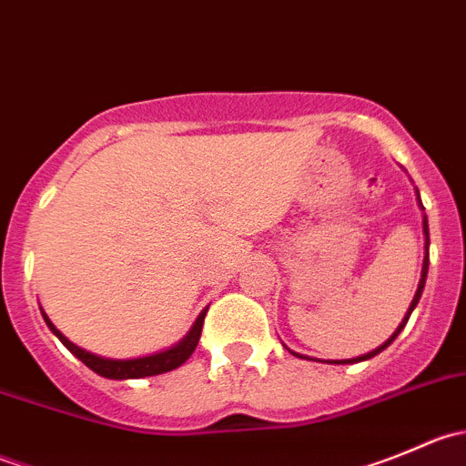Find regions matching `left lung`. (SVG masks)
<instances>
[{
	"mask_svg": "<svg viewBox=\"0 0 466 466\" xmlns=\"http://www.w3.org/2000/svg\"><path fill=\"white\" fill-rule=\"evenodd\" d=\"M417 198H420V194H417ZM420 205H421V200H420ZM421 209H424V207H421ZM424 237H426V257H424V266H421V279H420V286H417V293H415V298H412V302H410V309H408V313H406V316H403V320H401V324H399V327H397V331H394L392 336H390L388 340L383 342V345L377 347V350H374V351H370V354L356 356V359H347V360H329V363L347 365V363H360V360H368V359H372V356L380 354V351H383L385 347H388L390 342H392L394 338H397L399 333H401V329L406 327L408 318H410V313L415 311L417 302H420V298H421V290H424V284H426V275H429V243H431V238H429V220H426V216H424ZM293 354H295V351H293ZM295 356H299V359H309V356H302V354H295ZM311 360H313V359H311Z\"/></svg>",
	"mask_w": 466,
	"mask_h": 466,
	"instance_id": "obj_1",
	"label": "left lung"
}]
</instances>
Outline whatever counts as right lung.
<instances>
[{
  "mask_svg": "<svg viewBox=\"0 0 466 466\" xmlns=\"http://www.w3.org/2000/svg\"><path fill=\"white\" fill-rule=\"evenodd\" d=\"M42 311V309H40ZM207 316V309L198 316V320L194 322L191 331L182 338L177 345L168 347L167 351H159V354H150V356H142V359H128V360H116V359H103V356L92 354V351H86L83 347L74 345L72 340L63 336L58 329L54 327V322L46 318V313L42 311V318H45L46 327L54 331V336L76 356L78 360L87 365L92 372H96L98 377H106V379H115V380H124V379H144V377H155V374H164V372H171V370L180 368L191 354H194L196 345L200 340V333H203V322Z\"/></svg>",
  "mask_w": 466,
  "mask_h": 466,
  "instance_id": "right-lung-1",
  "label": "right lung"
}]
</instances>
